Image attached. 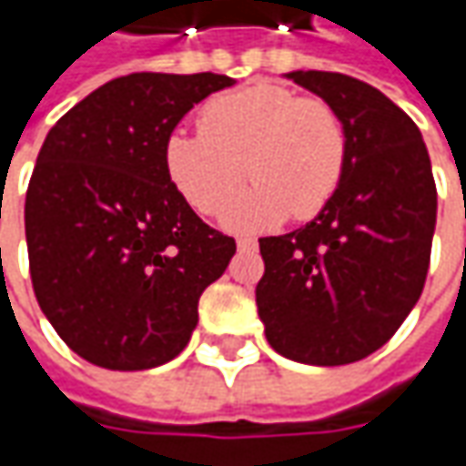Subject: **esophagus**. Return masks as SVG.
Here are the masks:
<instances>
[{
    "mask_svg": "<svg viewBox=\"0 0 466 466\" xmlns=\"http://www.w3.org/2000/svg\"><path fill=\"white\" fill-rule=\"evenodd\" d=\"M238 248H241V251H248V248H257V238H248V236H241V238H238Z\"/></svg>",
    "mask_w": 466,
    "mask_h": 466,
    "instance_id": "34e87169",
    "label": "esophagus"
}]
</instances>
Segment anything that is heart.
Returning a JSON list of instances; mask_svg holds the SVG:
<instances>
[{
	"label": "heart",
	"instance_id": "heart-1",
	"mask_svg": "<svg viewBox=\"0 0 466 466\" xmlns=\"http://www.w3.org/2000/svg\"><path fill=\"white\" fill-rule=\"evenodd\" d=\"M202 132L173 129L163 145L166 173L188 205L223 210L236 230L278 225L288 212L306 220L337 191L348 160V129L324 98L298 96L275 82H251L212 98L199 114Z\"/></svg>",
	"mask_w": 466,
	"mask_h": 466
}]
</instances>
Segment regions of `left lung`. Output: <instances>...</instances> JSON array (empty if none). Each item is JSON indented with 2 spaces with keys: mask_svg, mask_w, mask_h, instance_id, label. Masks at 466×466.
Instances as JSON below:
<instances>
[{
  "mask_svg": "<svg viewBox=\"0 0 466 466\" xmlns=\"http://www.w3.org/2000/svg\"><path fill=\"white\" fill-rule=\"evenodd\" d=\"M285 77L337 108L348 160L311 223L259 238L257 309L282 358L348 366L386 345L420 298L436 181L420 129L381 90L339 72L296 69Z\"/></svg>",
  "mask_w": 466,
  "mask_h": 466,
  "instance_id": "1",
  "label": "left lung"
}]
</instances>
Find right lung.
Listing matches in <instances>:
<instances>
[{
    "mask_svg": "<svg viewBox=\"0 0 466 466\" xmlns=\"http://www.w3.org/2000/svg\"><path fill=\"white\" fill-rule=\"evenodd\" d=\"M233 77L137 72L100 85L46 135L25 194L38 306L87 363L147 370L173 360L236 241L202 223L166 173L163 145Z\"/></svg>",
    "mask_w": 466,
    "mask_h": 466,
    "instance_id": "obj_1",
    "label": "right lung"
}]
</instances>
